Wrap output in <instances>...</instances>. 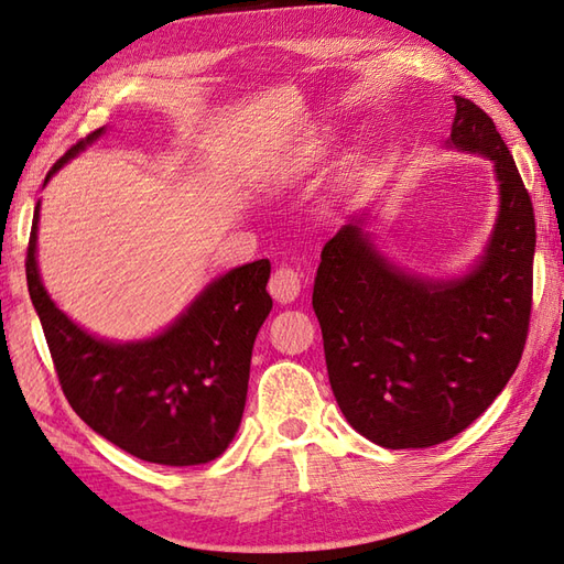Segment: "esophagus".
<instances>
[{
  "mask_svg": "<svg viewBox=\"0 0 564 564\" xmlns=\"http://www.w3.org/2000/svg\"><path fill=\"white\" fill-rule=\"evenodd\" d=\"M268 290H270L274 302L292 304L299 296V292H302V274H299L294 268L282 265L280 270H274Z\"/></svg>",
  "mask_w": 564,
  "mask_h": 564,
  "instance_id": "34e87169",
  "label": "esophagus"
}]
</instances>
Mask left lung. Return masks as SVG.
I'll return each mask as SVG.
<instances>
[{
    "instance_id": "left-lung-1",
    "label": "left lung",
    "mask_w": 564,
    "mask_h": 564,
    "mask_svg": "<svg viewBox=\"0 0 564 564\" xmlns=\"http://www.w3.org/2000/svg\"><path fill=\"white\" fill-rule=\"evenodd\" d=\"M448 149L492 161L499 209L468 272L393 265L355 215L323 246L314 282L328 379L345 420L386 448H427L478 420L527 345L535 219L492 118L463 96Z\"/></svg>"
}]
</instances>
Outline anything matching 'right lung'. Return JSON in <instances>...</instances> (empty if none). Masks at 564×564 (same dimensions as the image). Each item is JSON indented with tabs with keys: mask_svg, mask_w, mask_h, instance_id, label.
I'll return each instance as SVG.
<instances>
[{
	"mask_svg": "<svg viewBox=\"0 0 564 564\" xmlns=\"http://www.w3.org/2000/svg\"><path fill=\"white\" fill-rule=\"evenodd\" d=\"M104 134L106 128L74 144L45 183ZM37 219L41 203L26 258L29 294L72 410L110 444L159 466L221 456L239 432L250 355L272 308L270 260L219 274L161 333L118 343L84 330L50 299L35 258Z\"/></svg>",
	"mask_w": 564,
	"mask_h": 564,
	"instance_id": "right-lung-1",
	"label": "right lung"
}]
</instances>
